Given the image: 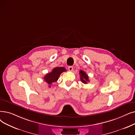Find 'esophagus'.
<instances>
[{
    "mask_svg": "<svg viewBox=\"0 0 135 135\" xmlns=\"http://www.w3.org/2000/svg\"><path fill=\"white\" fill-rule=\"evenodd\" d=\"M73 69V66H69L68 67V70L69 71H72Z\"/></svg>",
    "mask_w": 135,
    "mask_h": 135,
    "instance_id": "esophagus-1",
    "label": "esophagus"
}]
</instances>
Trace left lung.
<instances>
[{"label":"left lung","instance_id":"left-lung-1","mask_svg":"<svg viewBox=\"0 0 135 135\" xmlns=\"http://www.w3.org/2000/svg\"><path fill=\"white\" fill-rule=\"evenodd\" d=\"M79 74H80V80L82 81V83H83L84 84H86L87 82L89 81V77L88 76V75L86 74V73L85 72H84L83 71H80Z\"/></svg>","mask_w":135,"mask_h":135}]
</instances>
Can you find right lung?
Here are the masks:
<instances>
[{
  "mask_svg": "<svg viewBox=\"0 0 135 135\" xmlns=\"http://www.w3.org/2000/svg\"><path fill=\"white\" fill-rule=\"evenodd\" d=\"M66 71V69L64 67H56L53 69L51 72L47 74L44 77V79L46 83L49 85V86L51 87V85L52 83L57 81L60 74L62 72Z\"/></svg>",
  "mask_w": 135,
  "mask_h": 135,
  "instance_id": "right-lung-1",
  "label": "right lung"
}]
</instances>
